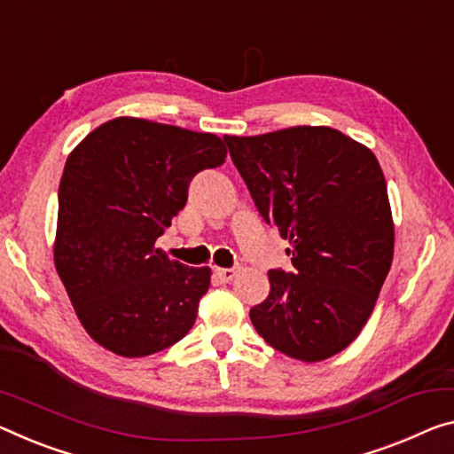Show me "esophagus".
<instances>
[{"instance_id": "obj_1", "label": "esophagus", "mask_w": 454, "mask_h": 454, "mask_svg": "<svg viewBox=\"0 0 454 454\" xmlns=\"http://www.w3.org/2000/svg\"><path fill=\"white\" fill-rule=\"evenodd\" d=\"M215 276L219 278V282L227 284V282H231L233 278L237 276V270L235 268H217V270H215Z\"/></svg>"}]
</instances>
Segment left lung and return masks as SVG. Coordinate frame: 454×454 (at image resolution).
Masks as SVG:
<instances>
[{
    "mask_svg": "<svg viewBox=\"0 0 454 454\" xmlns=\"http://www.w3.org/2000/svg\"><path fill=\"white\" fill-rule=\"evenodd\" d=\"M223 139L263 221L292 243L294 271H268L270 296L249 310L251 323L288 357H333L365 326L392 268L378 158L325 125Z\"/></svg>",
    "mask_w": 454,
    "mask_h": 454,
    "instance_id": "obj_1",
    "label": "left lung"
}]
</instances>
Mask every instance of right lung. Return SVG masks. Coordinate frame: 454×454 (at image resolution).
<instances>
[{
	"instance_id": "right-lung-1",
	"label": "right lung",
	"mask_w": 454,
	"mask_h": 454,
	"mask_svg": "<svg viewBox=\"0 0 454 454\" xmlns=\"http://www.w3.org/2000/svg\"><path fill=\"white\" fill-rule=\"evenodd\" d=\"M225 156L215 134L117 117L67 158L54 266L101 347L145 357L192 329L211 270L172 262L154 243L183 211L194 174Z\"/></svg>"
}]
</instances>
